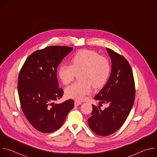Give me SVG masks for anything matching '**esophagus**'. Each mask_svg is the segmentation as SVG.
I'll use <instances>...</instances> for the list:
<instances>
[{"mask_svg": "<svg viewBox=\"0 0 157 157\" xmlns=\"http://www.w3.org/2000/svg\"><path fill=\"white\" fill-rule=\"evenodd\" d=\"M81 104V102H79V101H75V106H78L79 105Z\"/></svg>", "mask_w": 157, "mask_h": 157, "instance_id": "1", "label": "esophagus"}]
</instances>
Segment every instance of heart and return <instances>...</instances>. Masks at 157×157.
<instances>
[{"mask_svg": "<svg viewBox=\"0 0 157 157\" xmlns=\"http://www.w3.org/2000/svg\"><path fill=\"white\" fill-rule=\"evenodd\" d=\"M81 80L76 82L66 89V95L70 98L82 101L92 91L91 84L101 87L105 83L110 72L109 60L97 52L82 50L78 52L72 58L71 65L61 64L58 74L64 84L70 83L76 73H80Z\"/></svg>", "mask_w": 157, "mask_h": 157, "instance_id": "obj_1", "label": "heart"}]
</instances>
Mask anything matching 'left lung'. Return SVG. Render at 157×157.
I'll return each instance as SVG.
<instances>
[{"instance_id": "left-lung-1", "label": "left lung", "mask_w": 157, "mask_h": 157, "mask_svg": "<svg viewBox=\"0 0 157 157\" xmlns=\"http://www.w3.org/2000/svg\"><path fill=\"white\" fill-rule=\"evenodd\" d=\"M106 50L112 61L111 73L94 99L100 103L108 104L109 107L101 110L99 106L92 105V116L88 119L91 130L103 137L111 135L122 127L136 96L135 82L128 61L113 50L107 48Z\"/></svg>"}]
</instances>
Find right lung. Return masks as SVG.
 I'll return each mask as SVG.
<instances>
[{"label":"right lung","mask_w":157,"mask_h":157,"mask_svg":"<svg viewBox=\"0 0 157 157\" xmlns=\"http://www.w3.org/2000/svg\"><path fill=\"white\" fill-rule=\"evenodd\" d=\"M72 47L50 46L31 54L25 61L18 78V92L22 111L31 125L43 133H51L63 124L74 101L61 104L57 68Z\"/></svg>","instance_id":"1"}]
</instances>
